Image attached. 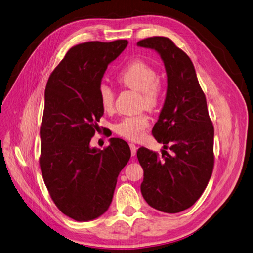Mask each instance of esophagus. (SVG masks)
Here are the masks:
<instances>
[{
  "instance_id": "esophagus-1",
  "label": "esophagus",
  "mask_w": 253,
  "mask_h": 253,
  "mask_svg": "<svg viewBox=\"0 0 253 253\" xmlns=\"http://www.w3.org/2000/svg\"><path fill=\"white\" fill-rule=\"evenodd\" d=\"M129 148H131V154L132 156L136 155V151H137V147L134 143H129Z\"/></svg>"
}]
</instances>
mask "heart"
I'll use <instances>...</instances> for the list:
<instances>
[{
  "label": "heart",
  "instance_id": "1",
  "mask_svg": "<svg viewBox=\"0 0 253 253\" xmlns=\"http://www.w3.org/2000/svg\"><path fill=\"white\" fill-rule=\"evenodd\" d=\"M117 79L125 86L140 93L142 108L153 111L160 103L162 88L158 82V73L153 66L141 60H134L122 70ZM99 99L103 110L111 111L114 108L115 93L112 86L101 83L99 86ZM150 126V118L145 114L127 116L119 120L114 126V131L128 140L141 139L145 129Z\"/></svg>",
  "mask_w": 253,
  "mask_h": 253
}]
</instances>
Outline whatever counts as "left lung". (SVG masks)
<instances>
[{
    "label": "left lung",
    "instance_id": "1",
    "mask_svg": "<svg viewBox=\"0 0 253 253\" xmlns=\"http://www.w3.org/2000/svg\"><path fill=\"white\" fill-rule=\"evenodd\" d=\"M154 49L167 73L166 100L152 134L169 148L158 157L155 152L139 148L137 158L143 169L140 190L152 208L178 213L201 197L212 175L214 128L207 101L192 61L166 37H152L137 43Z\"/></svg>",
    "mask_w": 253,
    "mask_h": 253
}]
</instances>
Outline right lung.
I'll use <instances>...</instances> for the list:
<instances>
[{"label": "right lung", "mask_w": 253, "mask_h": 253, "mask_svg": "<svg viewBox=\"0 0 253 253\" xmlns=\"http://www.w3.org/2000/svg\"><path fill=\"white\" fill-rule=\"evenodd\" d=\"M126 40L82 43L66 52L49 76L40 128V167L51 200L77 221L101 216L112 203L117 178L131 157L128 144L111 138L90 148L103 115L99 86Z\"/></svg>", "instance_id": "right-lung-1"}]
</instances>
